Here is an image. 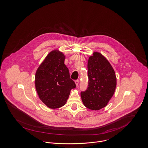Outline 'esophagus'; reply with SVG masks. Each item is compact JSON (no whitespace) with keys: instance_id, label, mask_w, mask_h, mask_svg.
I'll return each mask as SVG.
<instances>
[{"instance_id":"esophagus-1","label":"esophagus","mask_w":148,"mask_h":148,"mask_svg":"<svg viewBox=\"0 0 148 148\" xmlns=\"http://www.w3.org/2000/svg\"><path fill=\"white\" fill-rule=\"evenodd\" d=\"M75 84H76V86H78V84H79V80H78V79L75 80Z\"/></svg>"}]
</instances>
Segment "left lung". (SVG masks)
I'll return each instance as SVG.
<instances>
[{
  "instance_id": "left-lung-1",
  "label": "left lung",
  "mask_w": 148,
  "mask_h": 148,
  "mask_svg": "<svg viewBox=\"0 0 148 148\" xmlns=\"http://www.w3.org/2000/svg\"><path fill=\"white\" fill-rule=\"evenodd\" d=\"M88 84L81 92L84 106L92 110L106 107L112 97L116 86L115 71L108 60L100 53L94 52L88 58Z\"/></svg>"
}]
</instances>
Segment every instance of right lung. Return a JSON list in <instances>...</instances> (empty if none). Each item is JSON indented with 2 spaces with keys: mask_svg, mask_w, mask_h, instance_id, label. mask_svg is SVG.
Instances as JSON below:
<instances>
[{
  "mask_svg": "<svg viewBox=\"0 0 148 148\" xmlns=\"http://www.w3.org/2000/svg\"><path fill=\"white\" fill-rule=\"evenodd\" d=\"M64 54L57 50L50 52L37 69L35 87L41 101L50 108H58L66 103L71 89L76 87L64 64Z\"/></svg>",
  "mask_w": 148,
  "mask_h": 148,
  "instance_id": "1",
  "label": "right lung"
}]
</instances>
